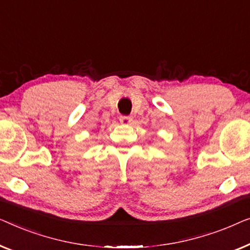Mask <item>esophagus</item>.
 I'll return each mask as SVG.
<instances>
[{"mask_svg": "<svg viewBox=\"0 0 250 250\" xmlns=\"http://www.w3.org/2000/svg\"><path fill=\"white\" fill-rule=\"evenodd\" d=\"M131 121H132V119L130 117H120V122H121V125H129L130 124H131Z\"/></svg>", "mask_w": 250, "mask_h": 250, "instance_id": "obj_1", "label": "esophagus"}]
</instances>
